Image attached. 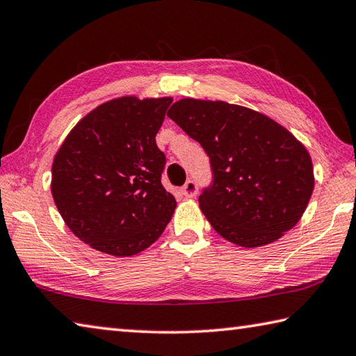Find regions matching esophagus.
<instances>
[{"instance_id":"obj_1","label":"esophagus","mask_w":356,"mask_h":356,"mask_svg":"<svg viewBox=\"0 0 356 356\" xmlns=\"http://www.w3.org/2000/svg\"><path fill=\"white\" fill-rule=\"evenodd\" d=\"M181 192H183L184 197L194 198L197 195V192H198V186H197V183L194 181V179H189V181L183 186Z\"/></svg>"}]
</instances>
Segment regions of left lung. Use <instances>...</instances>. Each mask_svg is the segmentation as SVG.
Listing matches in <instances>:
<instances>
[{"label": "left lung", "mask_w": 356, "mask_h": 356, "mask_svg": "<svg viewBox=\"0 0 356 356\" xmlns=\"http://www.w3.org/2000/svg\"><path fill=\"white\" fill-rule=\"evenodd\" d=\"M167 115L209 156L213 183L198 203L222 238L261 247L300 220L314 189L309 153L264 114L225 102L183 98Z\"/></svg>", "instance_id": "obj_1"}]
</instances>
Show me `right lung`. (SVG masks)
Returning <instances> with one entry per match:
<instances>
[{
    "instance_id": "add662e5",
    "label": "right lung",
    "mask_w": 356,
    "mask_h": 356,
    "mask_svg": "<svg viewBox=\"0 0 356 356\" xmlns=\"http://www.w3.org/2000/svg\"><path fill=\"white\" fill-rule=\"evenodd\" d=\"M170 97H122L79 120L56 153L51 194L72 233L98 252L133 257L164 232L177 208L156 145Z\"/></svg>"
}]
</instances>
